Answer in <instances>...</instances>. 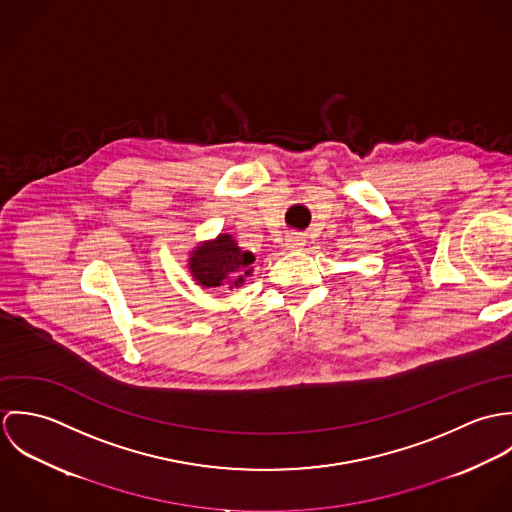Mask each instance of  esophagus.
<instances>
[{
    "mask_svg": "<svg viewBox=\"0 0 512 512\" xmlns=\"http://www.w3.org/2000/svg\"><path fill=\"white\" fill-rule=\"evenodd\" d=\"M305 244H307V240H305L303 234H290V236L286 238V246H288L290 250H303Z\"/></svg>",
    "mask_w": 512,
    "mask_h": 512,
    "instance_id": "esophagus-1",
    "label": "esophagus"
}]
</instances>
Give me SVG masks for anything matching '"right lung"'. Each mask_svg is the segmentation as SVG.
I'll list each match as a JSON object with an SVG mask.
<instances>
[{"label":"right lung","instance_id":"right-lung-1","mask_svg":"<svg viewBox=\"0 0 512 512\" xmlns=\"http://www.w3.org/2000/svg\"><path fill=\"white\" fill-rule=\"evenodd\" d=\"M256 256L242 250L236 238L228 232H220L213 240L199 242L187 258L191 278L201 288L238 290L254 272Z\"/></svg>","mask_w":512,"mask_h":512}]
</instances>
